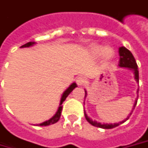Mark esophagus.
Returning <instances> with one entry per match:
<instances>
[{"label":"esophagus","instance_id":"34e87169","mask_svg":"<svg viewBox=\"0 0 148 148\" xmlns=\"http://www.w3.org/2000/svg\"><path fill=\"white\" fill-rule=\"evenodd\" d=\"M86 77H79L77 78V85H79V86H82V85H84V84L86 83Z\"/></svg>","mask_w":148,"mask_h":148}]
</instances>
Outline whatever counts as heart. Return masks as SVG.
<instances>
[{"instance_id":"obj_1","label":"heart","mask_w":148,"mask_h":148,"mask_svg":"<svg viewBox=\"0 0 148 148\" xmlns=\"http://www.w3.org/2000/svg\"><path fill=\"white\" fill-rule=\"evenodd\" d=\"M92 53L96 55V56H100V55H104L106 58H110L113 54V51L110 49H107L102 46H98V45H95L92 47Z\"/></svg>"}]
</instances>
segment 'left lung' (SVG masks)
I'll return each mask as SVG.
<instances>
[{"instance_id":"obj_1","label":"left lung","mask_w":148,"mask_h":148,"mask_svg":"<svg viewBox=\"0 0 148 148\" xmlns=\"http://www.w3.org/2000/svg\"><path fill=\"white\" fill-rule=\"evenodd\" d=\"M119 56H120V59H119V66H121V67H128L129 69L133 70L134 71V75H135V79L136 81L138 82H139V75H138V65H137V62H136V60L134 58V57L133 56L132 53L127 49L125 47H121L119 48ZM86 96V91L85 90V97ZM137 102H138V99H136L135 103H134V109L135 108V106L137 105ZM133 111L130 113V114L128 115V118H126V119H124L122 122L118 123H97L96 121H93L92 119H90L87 115L85 113V117H86V119L88 121V123H90L91 125H93L95 127H97V128H105V129H110V128H115L117 126H119V124H121L123 123H124L126 120H128V118L130 117V115L132 114Z\"/></svg>"}]
</instances>
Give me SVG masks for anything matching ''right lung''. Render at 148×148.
I'll return each mask as SVG.
<instances>
[{
    "label": "right lung",
    "instance_id": "1",
    "mask_svg": "<svg viewBox=\"0 0 148 148\" xmlns=\"http://www.w3.org/2000/svg\"><path fill=\"white\" fill-rule=\"evenodd\" d=\"M34 42H29V43H25V44H24V45H22L20 48H26V47H30L32 45H34ZM77 84L76 83H72L71 86L68 87V88L65 91H64V93L62 94V99H61V102H60V106L58 107V110L57 111V113L55 114V115L53 116L49 120H47V121H45V122L42 123H40V124H38L39 126H48V125H50V124H53L55 123H57L58 120H59L60 116H61V113H62V102L64 101L66 99V98L68 96V95L71 93V91L73 90V89L76 88L77 87Z\"/></svg>",
    "mask_w": 148,
    "mask_h": 148
}]
</instances>
